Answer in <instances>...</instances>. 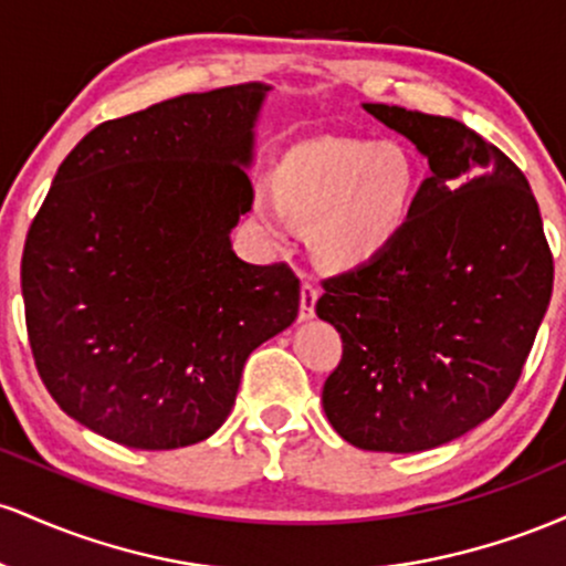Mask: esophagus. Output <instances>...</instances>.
Here are the masks:
<instances>
[{
    "instance_id": "1",
    "label": "esophagus",
    "mask_w": 566,
    "mask_h": 566,
    "mask_svg": "<svg viewBox=\"0 0 566 566\" xmlns=\"http://www.w3.org/2000/svg\"><path fill=\"white\" fill-rule=\"evenodd\" d=\"M316 301H319V290L311 282H303L301 287V311H297V319L308 322L316 316Z\"/></svg>"
}]
</instances>
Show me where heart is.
Instances as JSON below:
<instances>
[{
    "mask_svg": "<svg viewBox=\"0 0 566 566\" xmlns=\"http://www.w3.org/2000/svg\"><path fill=\"white\" fill-rule=\"evenodd\" d=\"M423 170L405 143L319 138L290 148L279 161L274 191L258 188L252 212L274 239L290 218L308 226V242L324 265L359 269L407 229Z\"/></svg>",
    "mask_w": 566,
    "mask_h": 566,
    "instance_id": "1",
    "label": "heart"
}]
</instances>
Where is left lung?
<instances>
[{
	"instance_id": "1",
	"label": "left lung",
	"mask_w": 566,
	"mask_h": 566,
	"mask_svg": "<svg viewBox=\"0 0 566 566\" xmlns=\"http://www.w3.org/2000/svg\"><path fill=\"white\" fill-rule=\"evenodd\" d=\"M418 146L431 175L405 233L324 279L319 319L343 337L324 415L348 444L423 452L503 407L554 290L532 188L497 146L450 116L365 103Z\"/></svg>"
}]
</instances>
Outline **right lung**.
Instances as JSON below:
<instances>
[{"label":"right lung","instance_id":"add662e5","mask_svg":"<svg viewBox=\"0 0 566 566\" xmlns=\"http://www.w3.org/2000/svg\"><path fill=\"white\" fill-rule=\"evenodd\" d=\"M261 82L103 122L57 167L21 261L39 378L90 431L175 450L212 437L247 356L287 329V263L231 250L250 212Z\"/></svg>","mask_w":566,"mask_h":566}]
</instances>
